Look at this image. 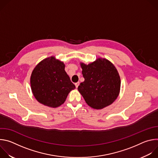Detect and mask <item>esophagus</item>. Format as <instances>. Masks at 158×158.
Instances as JSON below:
<instances>
[{
  "label": "esophagus",
  "mask_w": 158,
  "mask_h": 158,
  "mask_svg": "<svg viewBox=\"0 0 158 158\" xmlns=\"http://www.w3.org/2000/svg\"><path fill=\"white\" fill-rule=\"evenodd\" d=\"M79 82H76V83H75V85H76V88H77V87H78V86H79Z\"/></svg>",
  "instance_id": "esophagus-1"
}]
</instances>
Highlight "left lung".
<instances>
[{
	"instance_id": "8db88e82",
	"label": "left lung",
	"mask_w": 158,
	"mask_h": 158,
	"mask_svg": "<svg viewBox=\"0 0 158 158\" xmlns=\"http://www.w3.org/2000/svg\"><path fill=\"white\" fill-rule=\"evenodd\" d=\"M80 65L84 81L77 89L87 105L101 109L113 103L121 89L120 76L114 64L99 57L89 64Z\"/></svg>"
}]
</instances>
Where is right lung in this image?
Listing matches in <instances>:
<instances>
[{"label": "right lung", "instance_id": "1", "mask_svg": "<svg viewBox=\"0 0 158 158\" xmlns=\"http://www.w3.org/2000/svg\"><path fill=\"white\" fill-rule=\"evenodd\" d=\"M32 94L40 104L55 108L64 103L69 93L76 88L65 71V64L51 56L41 60L31 76Z\"/></svg>", "mask_w": 158, "mask_h": 158}]
</instances>
